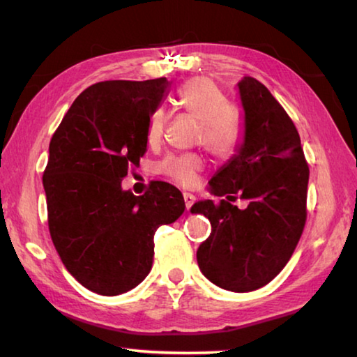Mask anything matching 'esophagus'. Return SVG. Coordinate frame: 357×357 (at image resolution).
<instances>
[{"mask_svg": "<svg viewBox=\"0 0 357 357\" xmlns=\"http://www.w3.org/2000/svg\"><path fill=\"white\" fill-rule=\"evenodd\" d=\"M184 203H185V209L189 211L192 208V204L195 203V197L192 193H184Z\"/></svg>", "mask_w": 357, "mask_h": 357, "instance_id": "esophagus-1", "label": "esophagus"}]
</instances>
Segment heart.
<instances>
[{"label":"heart","instance_id":"heart-1","mask_svg":"<svg viewBox=\"0 0 357 357\" xmlns=\"http://www.w3.org/2000/svg\"><path fill=\"white\" fill-rule=\"evenodd\" d=\"M174 105L198 121L197 142L203 143L215 157L229 159L236 154L243 126L236 108L229 105L225 93L208 77L190 78L181 84L173 98ZM164 110H155L148 119L146 138L155 144L164 135ZM203 162L195 154L170 155L162 162V172L184 187L197 184Z\"/></svg>","mask_w":357,"mask_h":357}]
</instances>
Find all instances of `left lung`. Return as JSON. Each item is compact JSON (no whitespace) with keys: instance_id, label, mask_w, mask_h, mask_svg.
Returning <instances> with one entry per match:
<instances>
[{"instance_id":"obj_1","label":"left lung","mask_w":357,"mask_h":357,"mask_svg":"<svg viewBox=\"0 0 357 357\" xmlns=\"http://www.w3.org/2000/svg\"><path fill=\"white\" fill-rule=\"evenodd\" d=\"M244 110L239 148L209 181L227 200L198 202L192 214L211 222L209 238L197 250L203 275L234 293L258 289L285 268L307 219L309 165L293 121L257 78L238 83ZM239 196L248 208L229 203Z\"/></svg>"}]
</instances>
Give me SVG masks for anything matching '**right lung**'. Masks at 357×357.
Instances as JSON below:
<instances>
[{
  "label": "right lung",
  "instance_id": "add662e5",
  "mask_svg": "<svg viewBox=\"0 0 357 357\" xmlns=\"http://www.w3.org/2000/svg\"><path fill=\"white\" fill-rule=\"evenodd\" d=\"M170 82L107 80L70 105L42 176L48 229L66 269L102 296L123 294L153 268L154 233L184 213L183 193L153 181L135 197L121 181L146 153L148 119Z\"/></svg>",
  "mask_w": 357,
  "mask_h": 357
}]
</instances>
